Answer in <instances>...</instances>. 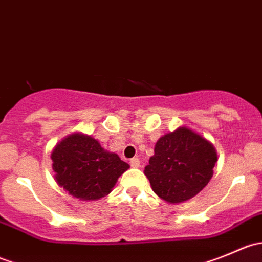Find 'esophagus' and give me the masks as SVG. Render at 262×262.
<instances>
[{
	"label": "esophagus",
	"instance_id": "34e87169",
	"mask_svg": "<svg viewBox=\"0 0 262 262\" xmlns=\"http://www.w3.org/2000/svg\"><path fill=\"white\" fill-rule=\"evenodd\" d=\"M130 166L132 167H134V168H137V167H139V166H141V161H139V158H132L130 160Z\"/></svg>",
	"mask_w": 262,
	"mask_h": 262
}]
</instances>
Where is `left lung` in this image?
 <instances>
[{"instance_id":"obj_1","label":"left lung","mask_w":262,"mask_h":262,"mask_svg":"<svg viewBox=\"0 0 262 262\" xmlns=\"http://www.w3.org/2000/svg\"><path fill=\"white\" fill-rule=\"evenodd\" d=\"M216 161L212 142L187 126H179L158 139L144 175L161 199L180 204L207 186Z\"/></svg>"}]
</instances>
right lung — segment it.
Masks as SVG:
<instances>
[{"instance_id": "obj_1", "label": "right lung", "mask_w": 262, "mask_h": 262, "mask_svg": "<svg viewBox=\"0 0 262 262\" xmlns=\"http://www.w3.org/2000/svg\"><path fill=\"white\" fill-rule=\"evenodd\" d=\"M50 158L57 184L84 202L109 195L120 175L130 167L116 153L102 148L97 139L82 132L58 142Z\"/></svg>"}]
</instances>
